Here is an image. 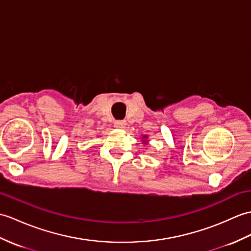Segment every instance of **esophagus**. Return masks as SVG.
<instances>
[{"label": "esophagus", "mask_w": 251, "mask_h": 251, "mask_svg": "<svg viewBox=\"0 0 251 251\" xmlns=\"http://www.w3.org/2000/svg\"><path fill=\"white\" fill-rule=\"evenodd\" d=\"M125 126H126V121L119 120V121L114 122V127L115 128H120V129H122V128H124Z\"/></svg>", "instance_id": "34e87169"}]
</instances>
